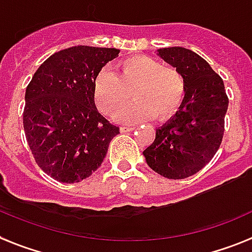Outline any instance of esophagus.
Returning a JSON list of instances; mask_svg holds the SVG:
<instances>
[{"instance_id": "esophagus-1", "label": "esophagus", "mask_w": 252, "mask_h": 252, "mask_svg": "<svg viewBox=\"0 0 252 252\" xmlns=\"http://www.w3.org/2000/svg\"><path fill=\"white\" fill-rule=\"evenodd\" d=\"M135 127H132V126H121V128H120V130H121V132H124V134H126V132H130V131H132L134 130Z\"/></svg>"}]
</instances>
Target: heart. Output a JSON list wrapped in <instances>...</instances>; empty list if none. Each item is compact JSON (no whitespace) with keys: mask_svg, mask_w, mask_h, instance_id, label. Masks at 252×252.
Instances as JSON below:
<instances>
[{"mask_svg":"<svg viewBox=\"0 0 252 252\" xmlns=\"http://www.w3.org/2000/svg\"><path fill=\"white\" fill-rule=\"evenodd\" d=\"M135 103L120 114L125 122L175 114L187 95V78L176 66L165 65L152 56L136 55L117 64L116 72L101 70L94 81V100L105 116L114 117L131 97Z\"/></svg>","mask_w":252,"mask_h":252,"instance_id":"1","label":"heart"}]
</instances>
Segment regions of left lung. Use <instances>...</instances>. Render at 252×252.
<instances>
[{
	"mask_svg": "<svg viewBox=\"0 0 252 252\" xmlns=\"http://www.w3.org/2000/svg\"><path fill=\"white\" fill-rule=\"evenodd\" d=\"M158 55L184 73L187 95L174 118L157 128L155 141L143 155L159 175L186 179L202 170L219 149L229 99L221 77L192 50L165 47Z\"/></svg>",
	"mask_w": 252,
	"mask_h": 252,
	"instance_id": "1",
	"label": "left lung"
}]
</instances>
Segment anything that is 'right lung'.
<instances>
[{
  "label": "right lung",
  "mask_w": 252,
  "mask_h": 252,
  "mask_svg": "<svg viewBox=\"0 0 252 252\" xmlns=\"http://www.w3.org/2000/svg\"><path fill=\"white\" fill-rule=\"evenodd\" d=\"M120 50L74 46L41 64L27 86L23 125L41 170L62 183H78L101 166L120 127L99 113L94 81Z\"/></svg>",
  "instance_id": "right-lung-1"
}]
</instances>
